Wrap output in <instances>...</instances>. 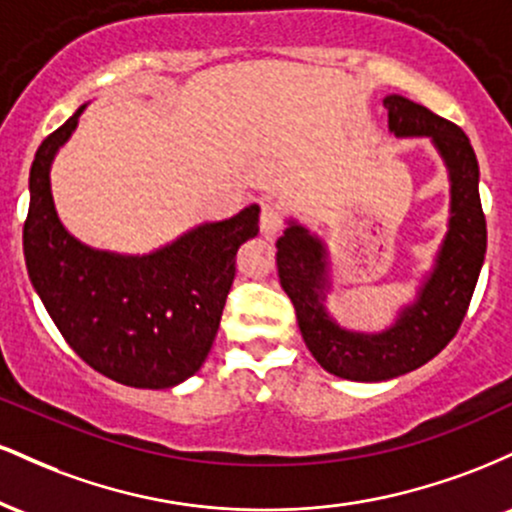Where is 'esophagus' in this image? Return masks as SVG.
<instances>
[{
    "mask_svg": "<svg viewBox=\"0 0 512 512\" xmlns=\"http://www.w3.org/2000/svg\"><path fill=\"white\" fill-rule=\"evenodd\" d=\"M284 219H281V211L272 202H262V214H260V231L264 238H276L279 236Z\"/></svg>",
    "mask_w": 512,
    "mask_h": 512,
    "instance_id": "34e87169",
    "label": "esophagus"
}]
</instances>
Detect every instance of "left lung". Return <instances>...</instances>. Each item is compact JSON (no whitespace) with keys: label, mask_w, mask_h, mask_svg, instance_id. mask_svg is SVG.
Instances as JSON below:
<instances>
[{"label":"left lung","mask_w":512,"mask_h":512,"mask_svg":"<svg viewBox=\"0 0 512 512\" xmlns=\"http://www.w3.org/2000/svg\"><path fill=\"white\" fill-rule=\"evenodd\" d=\"M387 125L395 137H428L450 175L448 233L416 301L399 310L383 332L339 327L325 308L330 291L327 248L301 223L289 221L276 240L281 289L296 308L305 346L327 373L358 383H380L416 370L438 356L460 330L486 255V219L479 199V163L469 137L409 98L387 96Z\"/></svg>","instance_id":"1"}]
</instances>
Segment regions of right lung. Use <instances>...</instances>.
I'll return each mask as SVG.
<instances>
[{"label": "right lung", "instance_id": "right-lung-1", "mask_svg": "<svg viewBox=\"0 0 512 512\" xmlns=\"http://www.w3.org/2000/svg\"><path fill=\"white\" fill-rule=\"evenodd\" d=\"M84 108L35 151L26 269L57 330L88 366L115 383L163 390L202 368L236 276V252L260 231V207L202 223L149 255L88 248L62 226L50 190L52 161Z\"/></svg>", "mask_w": 512, "mask_h": 512}]
</instances>
